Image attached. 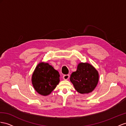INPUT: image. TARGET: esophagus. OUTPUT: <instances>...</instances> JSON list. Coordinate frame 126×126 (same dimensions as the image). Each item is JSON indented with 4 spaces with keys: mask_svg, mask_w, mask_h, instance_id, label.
Masks as SVG:
<instances>
[{
    "mask_svg": "<svg viewBox=\"0 0 126 126\" xmlns=\"http://www.w3.org/2000/svg\"><path fill=\"white\" fill-rule=\"evenodd\" d=\"M70 77V75H65L63 76V79L64 80H67Z\"/></svg>",
    "mask_w": 126,
    "mask_h": 126,
    "instance_id": "obj_1",
    "label": "esophagus"
}]
</instances>
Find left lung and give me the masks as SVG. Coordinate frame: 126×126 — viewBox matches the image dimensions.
Returning a JSON list of instances; mask_svg holds the SVG:
<instances>
[{"label":"left lung","instance_id":"left-lung-1","mask_svg":"<svg viewBox=\"0 0 126 126\" xmlns=\"http://www.w3.org/2000/svg\"><path fill=\"white\" fill-rule=\"evenodd\" d=\"M98 73L87 63L78 64L77 70L70 77V81L76 91L81 94H88L95 89L98 81Z\"/></svg>","mask_w":126,"mask_h":126}]
</instances>
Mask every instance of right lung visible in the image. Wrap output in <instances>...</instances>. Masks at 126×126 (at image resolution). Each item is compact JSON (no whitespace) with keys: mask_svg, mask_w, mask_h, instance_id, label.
<instances>
[{"mask_svg":"<svg viewBox=\"0 0 126 126\" xmlns=\"http://www.w3.org/2000/svg\"><path fill=\"white\" fill-rule=\"evenodd\" d=\"M59 82V72L46 63L39 64L32 77L34 88L39 94L44 96L50 94Z\"/></svg>","mask_w":126,"mask_h":126,"instance_id":"obj_1","label":"right lung"}]
</instances>
